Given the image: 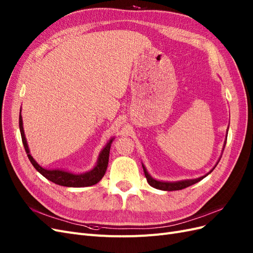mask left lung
<instances>
[{"label":"left lung","instance_id":"left-lung-1","mask_svg":"<svg viewBox=\"0 0 253 253\" xmlns=\"http://www.w3.org/2000/svg\"><path fill=\"white\" fill-rule=\"evenodd\" d=\"M227 141V139H226ZM143 168V172H144V175H145V178H147L149 185L153 188H156V189H159V190H164V191H176V190H182L185 189L187 187H190L194 185V183L198 182L200 180H202L203 178H205L207 175L210 174L211 171H213V169L207 174L205 176H202V177L200 178H196V179H189V180H181V181H176V182H165V181H158L154 178H152L151 176L149 175V173L147 172V170H145V168L142 166Z\"/></svg>","mask_w":253,"mask_h":253}]
</instances>
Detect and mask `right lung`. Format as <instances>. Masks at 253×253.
<instances>
[{"mask_svg":"<svg viewBox=\"0 0 253 253\" xmlns=\"http://www.w3.org/2000/svg\"><path fill=\"white\" fill-rule=\"evenodd\" d=\"M19 126H20V132H21V137H22V142L23 145H24V149L26 154L28 156V159L30 160V163L35 167V169L41 173L45 178H47L48 180L57 183L59 186H64V187H74V188H80V187H88V186H93L98 181H100V179L103 177L106 168H108L109 164V156H110V149H111V141L105 145V148L101 151L100 155H99L98 158V163L96 167L93 170L83 173V174H73L66 171H61V170H46L37 164L36 160L33 158V156L29 154V149L26 142L25 138V134H24V129H23V122H22V116L20 113V117H19Z\"/></svg>","mask_w":253,"mask_h":253,"instance_id":"add662e5","label":"right lung"}]
</instances>
